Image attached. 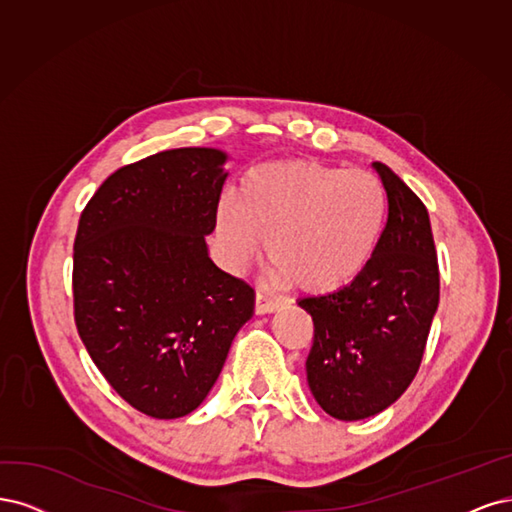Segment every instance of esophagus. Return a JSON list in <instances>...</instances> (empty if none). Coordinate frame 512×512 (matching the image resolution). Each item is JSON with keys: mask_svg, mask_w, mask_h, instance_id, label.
I'll return each instance as SVG.
<instances>
[{"mask_svg": "<svg viewBox=\"0 0 512 512\" xmlns=\"http://www.w3.org/2000/svg\"><path fill=\"white\" fill-rule=\"evenodd\" d=\"M278 304H280V300L274 298V295H270L268 291H263V289L257 291V295H255V312H257V315H266V312L276 310Z\"/></svg>", "mask_w": 512, "mask_h": 512, "instance_id": "esophagus-1", "label": "esophagus"}]
</instances>
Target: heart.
Listing matches in <instances>:
<instances>
[{
  "label": "heart",
  "mask_w": 512,
  "mask_h": 512,
  "mask_svg": "<svg viewBox=\"0 0 512 512\" xmlns=\"http://www.w3.org/2000/svg\"><path fill=\"white\" fill-rule=\"evenodd\" d=\"M387 214V195L374 174L315 161L272 163L242 180L238 202L217 212V234L234 270L266 240L280 276L312 293L349 285L372 259Z\"/></svg>",
  "instance_id": "heart-1"
}]
</instances>
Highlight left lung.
<instances>
[{"instance_id":"obj_1","label":"left lung","mask_w":512,"mask_h":512,"mask_svg":"<svg viewBox=\"0 0 512 512\" xmlns=\"http://www.w3.org/2000/svg\"><path fill=\"white\" fill-rule=\"evenodd\" d=\"M374 168L387 193V223L372 259L346 287L298 302L315 325L308 387L340 421L372 417L408 389L440 300L430 214L385 163Z\"/></svg>"}]
</instances>
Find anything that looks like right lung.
<instances>
[{"mask_svg": "<svg viewBox=\"0 0 512 512\" xmlns=\"http://www.w3.org/2000/svg\"><path fill=\"white\" fill-rule=\"evenodd\" d=\"M225 153L172 148L110 174L80 214L74 321L121 398L185 417L217 381L255 291L212 263Z\"/></svg>", "mask_w": 512, "mask_h": 512, "instance_id": "add662e5", "label": "right lung"}]
</instances>
